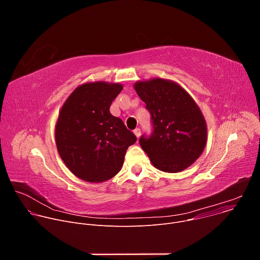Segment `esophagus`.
<instances>
[{"mask_svg": "<svg viewBox=\"0 0 260 260\" xmlns=\"http://www.w3.org/2000/svg\"><path fill=\"white\" fill-rule=\"evenodd\" d=\"M134 134L136 135V137H137V138H139V137L141 136V129H140V128H136V129H134Z\"/></svg>", "mask_w": 260, "mask_h": 260, "instance_id": "34e87169", "label": "esophagus"}]
</instances>
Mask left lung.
I'll return each mask as SVG.
<instances>
[{"mask_svg":"<svg viewBox=\"0 0 260 260\" xmlns=\"http://www.w3.org/2000/svg\"><path fill=\"white\" fill-rule=\"evenodd\" d=\"M134 88L151 114L153 133L142 136L140 145L152 165L167 173L190 167L207 144V124L198 104L172 80L138 81Z\"/></svg>","mask_w":260,"mask_h":260,"instance_id":"8db88e82","label":"left lung"}]
</instances>
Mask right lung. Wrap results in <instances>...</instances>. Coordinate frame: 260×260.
<instances>
[{
  "instance_id": "add662e5",
  "label": "right lung",
  "mask_w": 260,
  "mask_h": 260,
  "mask_svg": "<svg viewBox=\"0 0 260 260\" xmlns=\"http://www.w3.org/2000/svg\"><path fill=\"white\" fill-rule=\"evenodd\" d=\"M123 86L105 81L75 88L63 103L55 124V143L67 168L81 180L100 183L113 178L127 148L137 141L110 106Z\"/></svg>"
}]
</instances>
